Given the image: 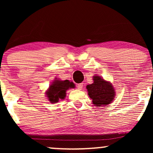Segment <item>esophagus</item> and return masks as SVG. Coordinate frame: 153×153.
<instances>
[{
  "mask_svg": "<svg viewBox=\"0 0 153 153\" xmlns=\"http://www.w3.org/2000/svg\"><path fill=\"white\" fill-rule=\"evenodd\" d=\"M83 83H79V84L77 85V86H76L77 88H78L79 90H81L83 88Z\"/></svg>",
  "mask_w": 153,
  "mask_h": 153,
  "instance_id": "obj_1",
  "label": "esophagus"
}]
</instances>
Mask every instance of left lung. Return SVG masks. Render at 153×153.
I'll list each match as a JSON object with an SVG mask.
<instances>
[{
	"instance_id": "1",
	"label": "left lung",
	"mask_w": 153,
	"mask_h": 153,
	"mask_svg": "<svg viewBox=\"0 0 153 153\" xmlns=\"http://www.w3.org/2000/svg\"><path fill=\"white\" fill-rule=\"evenodd\" d=\"M93 81L92 84L87 85L86 88L94 105L100 106L110 104L115 97V91L111 83L99 76H94Z\"/></svg>"
}]
</instances>
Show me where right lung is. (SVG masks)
Masks as SVG:
<instances>
[{
  "mask_svg": "<svg viewBox=\"0 0 153 153\" xmlns=\"http://www.w3.org/2000/svg\"><path fill=\"white\" fill-rule=\"evenodd\" d=\"M72 88H74V83L70 82L69 80H55L51 85H50L46 94L51 103H56L59 101V100L65 99L67 90Z\"/></svg>",
  "mask_w": 153,
  "mask_h": 153,
  "instance_id": "1",
  "label": "right lung"
}]
</instances>
